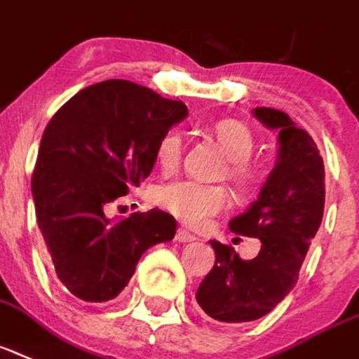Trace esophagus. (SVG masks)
Segmentation results:
<instances>
[{
  "mask_svg": "<svg viewBox=\"0 0 359 359\" xmlns=\"http://www.w3.org/2000/svg\"><path fill=\"white\" fill-rule=\"evenodd\" d=\"M176 240L177 242H192V240H198V238L194 235H191L187 229L180 227V229L176 231Z\"/></svg>",
  "mask_w": 359,
  "mask_h": 359,
  "instance_id": "34e87169",
  "label": "esophagus"
}]
</instances>
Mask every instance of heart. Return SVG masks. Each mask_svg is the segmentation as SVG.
I'll list each match as a JSON object with an SVG mask.
<instances>
[{
	"label": "heart",
	"instance_id": "1",
	"mask_svg": "<svg viewBox=\"0 0 359 359\" xmlns=\"http://www.w3.org/2000/svg\"><path fill=\"white\" fill-rule=\"evenodd\" d=\"M215 135L224 152L231 159V180L240 191L251 192L264 182V170L251 163L255 150V133L238 119H222L215 124ZM183 139L177 130H168L156 147V158L163 170L172 172L182 161ZM156 205L176 216L177 220L192 227H200L226 212L231 205L229 191L222 185H203L192 180H172L154 189Z\"/></svg>",
	"mask_w": 359,
	"mask_h": 359
}]
</instances>
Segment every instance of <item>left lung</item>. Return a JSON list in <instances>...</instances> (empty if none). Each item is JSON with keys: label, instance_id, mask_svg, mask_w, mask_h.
Listing matches in <instances>:
<instances>
[{"label": "left lung", "instance_id": "1", "mask_svg": "<svg viewBox=\"0 0 359 359\" xmlns=\"http://www.w3.org/2000/svg\"><path fill=\"white\" fill-rule=\"evenodd\" d=\"M253 114L279 130V161L259 200L229 224L236 235L262 242L259 255L242 260L235 248L211 240L216 262L201 280L196 301L222 323L260 319L288 295L325 209V165L318 144L280 109L255 108Z\"/></svg>", "mask_w": 359, "mask_h": 359}]
</instances>
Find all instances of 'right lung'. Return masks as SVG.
Masks as SVG:
<instances>
[{"label": "right lung", "instance_id": "obj_1", "mask_svg": "<svg viewBox=\"0 0 359 359\" xmlns=\"http://www.w3.org/2000/svg\"><path fill=\"white\" fill-rule=\"evenodd\" d=\"M183 117L180 100L111 79L71 97L43 130L32 198L51 266L75 297L114 299L139 257L176 235V218L159 209L123 220L104 209L150 176L158 141Z\"/></svg>", "mask_w": 359, "mask_h": 359}]
</instances>
